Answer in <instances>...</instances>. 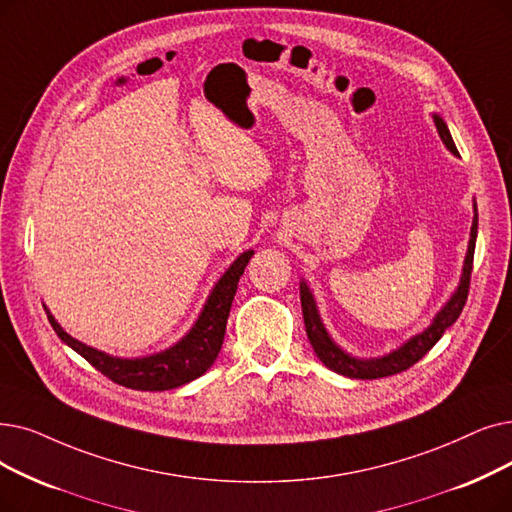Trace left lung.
Instances as JSON below:
<instances>
[{"instance_id": "1", "label": "left lung", "mask_w": 512, "mask_h": 512, "mask_svg": "<svg viewBox=\"0 0 512 512\" xmlns=\"http://www.w3.org/2000/svg\"><path fill=\"white\" fill-rule=\"evenodd\" d=\"M433 119H435V125H437V131H439L443 144H446L454 154H458L446 123H443V119H439L437 115ZM475 240H477V207H475V219H473V228H471L469 253H466V259H464V270H462L458 291L454 293L450 303L439 311L435 322L425 332H420V335L410 339L406 345H402L397 351H393L379 360H355L343 349H339L335 343H332L324 324L320 322L314 297H311L309 288L305 284H301V307H303L305 332H307V339H309L311 347H314L320 362L330 370H335L343 376H349V379H383V376L404 372L410 366H414L422 358V355L433 349V345L443 337V332H446L462 314V307L466 303V297H469V286H471Z\"/></svg>"}]
</instances>
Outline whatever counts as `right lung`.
<instances>
[{"mask_svg": "<svg viewBox=\"0 0 512 512\" xmlns=\"http://www.w3.org/2000/svg\"><path fill=\"white\" fill-rule=\"evenodd\" d=\"M251 257H253V251L242 253L230 265V270L221 276V280L213 288L201 318L196 320L194 328L188 332V335L175 347L157 355H150V358H142V360L110 358V355L87 347L75 341L71 335H66L50 314H48V320L56 330V335L66 345L73 347L79 355H83L87 362H90L98 372L108 376L113 383L123 385L127 389H136V391H165V389L182 387L198 379L201 374H205L215 362L221 343H224L226 322L230 316V307L236 295L238 280L244 268H247Z\"/></svg>", "mask_w": 512, "mask_h": 512, "instance_id": "add662e5", "label": "right lung"}]
</instances>
